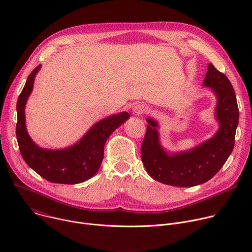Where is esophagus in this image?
Here are the masks:
<instances>
[{"instance_id": "34e87169", "label": "esophagus", "mask_w": 252, "mask_h": 252, "mask_svg": "<svg viewBox=\"0 0 252 252\" xmlns=\"http://www.w3.org/2000/svg\"><path fill=\"white\" fill-rule=\"evenodd\" d=\"M146 112H147V106L145 104H142V103H137L133 107V113L136 116H140L142 114H145Z\"/></svg>"}]
</instances>
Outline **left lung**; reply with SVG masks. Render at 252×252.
Masks as SVG:
<instances>
[{"mask_svg": "<svg viewBox=\"0 0 252 252\" xmlns=\"http://www.w3.org/2000/svg\"><path fill=\"white\" fill-rule=\"evenodd\" d=\"M203 86L217 96L215 119L220 128L211 138L181 153H168L160 145L158 122L148 118L141 145V160L149 174L164 185L190 188L206 183L217 174L230 156L238 126V106L232 85L227 77L208 64Z\"/></svg>", "mask_w": 252, "mask_h": 252, "instance_id": "left-lung-1", "label": "left lung"}]
</instances>
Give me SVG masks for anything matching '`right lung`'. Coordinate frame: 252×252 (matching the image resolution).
Wrapping results in <instances>:
<instances>
[{
  "label": "right lung",
  "instance_id": "1",
  "mask_svg": "<svg viewBox=\"0 0 252 252\" xmlns=\"http://www.w3.org/2000/svg\"><path fill=\"white\" fill-rule=\"evenodd\" d=\"M41 66L39 64L30 74L17 102L16 135L21 155L32 169L51 183L63 185L84 183L97 172L103 158L106 139L129 119V115L123 112L97 122L78 142L68 148L61 150L40 148L28 134L25 107Z\"/></svg>",
  "mask_w": 252,
  "mask_h": 252
}]
</instances>
